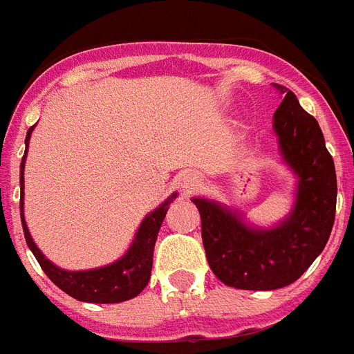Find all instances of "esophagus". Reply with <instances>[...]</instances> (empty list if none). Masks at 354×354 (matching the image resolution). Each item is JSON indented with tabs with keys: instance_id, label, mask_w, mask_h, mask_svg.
Returning <instances> with one entry per match:
<instances>
[{
	"instance_id": "1",
	"label": "esophagus",
	"mask_w": 354,
	"mask_h": 354,
	"mask_svg": "<svg viewBox=\"0 0 354 354\" xmlns=\"http://www.w3.org/2000/svg\"><path fill=\"white\" fill-rule=\"evenodd\" d=\"M199 185H201L199 177H197L195 174H192V171H186V174H183L179 177V188L185 192L186 195L192 194V192H194Z\"/></svg>"
}]
</instances>
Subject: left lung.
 <instances>
[{
  "mask_svg": "<svg viewBox=\"0 0 354 354\" xmlns=\"http://www.w3.org/2000/svg\"><path fill=\"white\" fill-rule=\"evenodd\" d=\"M272 129L279 157L296 177L292 208L272 226H256L245 214L208 197H192L212 272L228 287L274 290L294 283L329 241L336 212V171L313 115L287 87Z\"/></svg>",
  "mask_w": 354,
  "mask_h": 354,
  "instance_id": "left-lung-1",
  "label": "left lung"
}]
</instances>
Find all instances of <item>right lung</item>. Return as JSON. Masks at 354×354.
Listing matches in <instances>:
<instances>
[{
    "label": "right lung",
    "instance_id": "add662e5",
    "mask_svg": "<svg viewBox=\"0 0 354 354\" xmlns=\"http://www.w3.org/2000/svg\"><path fill=\"white\" fill-rule=\"evenodd\" d=\"M32 128H29L25 137V155L19 164V214H21V225H24L25 241L29 245L30 252L38 259L39 267L49 276V279L56 287H60L65 294H69L75 299L89 301V304H120L126 299H131L142 292L144 287L148 285L151 276V265H153V248L157 236H159L160 225H162L169 203L177 197V192L164 199L155 210H151L144 217L142 223L138 225L131 245L120 256L117 261L104 265V267L89 268V270H65L58 265L47 259L44 252L36 247L32 236H30L29 226L25 223L24 216V188H25V159H27V149L29 140L32 135Z\"/></svg>",
    "mask_w": 354,
    "mask_h": 354
}]
</instances>
